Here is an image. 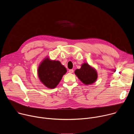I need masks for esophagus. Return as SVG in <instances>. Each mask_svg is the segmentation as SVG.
Instances as JSON below:
<instances>
[{"mask_svg": "<svg viewBox=\"0 0 134 134\" xmlns=\"http://www.w3.org/2000/svg\"><path fill=\"white\" fill-rule=\"evenodd\" d=\"M69 72L70 73H72V72H74V70H73V69H69Z\"/></svg>", "mask_w": 134, "mask_h": 134, "instance_id": "1", "label": "esophagus"}]
</instances>
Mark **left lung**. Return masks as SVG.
<instances>
[{"mask_svg":"<svg viewBox=\"0 0 134 134\" xmlns=\"http://www.w3.org/2000/svg\"><path fill=\"white\" fill-rule=\"evenodd\" d=\"M76 75L85 84H91L95 82L98 77L97 72L88 64L84 63L80 69L75 71Z\"/></svg>","mask_w":134,"mask_h":134,"instance_id":"8db88e82","label":"left lung"}]
</instances>
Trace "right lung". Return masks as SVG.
Instances as JSON below:
<instances>
[{"instance_id": "add662e5", "label": "right lung", "mask_w": 134, "mask_h": 134, "mask_svg": "<svg viewBox=\"0 0 134 134\" xmlns=\"http://www.w3.org/2000/svg\"><path fill=\"white\" fill-rule=\"evenodd\" d=\"M66 71V68L60 62L50 60L49 58H46L38 68L40 81L49 88L55 87Z\"/></svg>"}]
</instances>
